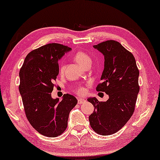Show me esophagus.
<instances>
[{
	"label": "esophagus",
	"mask_w": 160,
	"mask_h": 160,
	"mask_svg": "<svg viewBox=\"0 0 160 160\" xmlns=\"http://www.w3.org/2000/svg\"><path fill=\"white\" fill-rule=\"evenodd\" d=\"M86 100H85L84 98H78V103H79V104H82V103H84Z\"/></svg>",
	"instance_id": "1"
}]
</instances>
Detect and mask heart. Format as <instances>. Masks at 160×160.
Here are the masks:
<instances>
[{
    "mask_svg": "<svg viewBox=\"0 0 160 160\" xmlns=\"http://www.w3.org/2000/svg\"><path fill=\"white\" fill-rule=\"evenodd\" d=\"M73 59L77 62L78 65L82 66L83 68L86 67V66L88 65H90L91 61H92L90 56L82 51H78L76 53H74ZM63 65H61L59 67L60 73H62V72H63ZM77 92L78 94H84L85 92V89L84 88H82V87H80V88H78L77 89Z\"/></svg>",
    "mask_w": 160,
    "mask_h": 160,
    "instance_id": "obj_1",
    "label": "heart"
}]
</instances>
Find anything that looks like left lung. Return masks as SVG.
Segmentation results:
<instances>
[{"mask_svg":"<svg viewBox=\"0 0 160 160\" xmlns=\"http://www.w3.org/2000/svg\"><path fill=\"white\" fill-rule=\"evenodd\" d=\"M95 49L104 56V68L97 91L109 95V99L101 102L95 97L88 101L94 107L89 116L90 126L97 134L110 135L127 123L134 111L140 90L139 70L133 54L115 40H107Z\"/></svg>","mask_w":160,"mask_h":160,"instance_id":"obj_1","label":"left lung"}]
</instances>
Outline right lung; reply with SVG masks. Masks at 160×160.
I'll return each mask as SVG.
<instances>
[{"label": "right lung", "instance_id": "right-lung-1", "mask_svg": "<svg viewBox=\"0 0 160 160\" xmlns=\"http://www.w3.org/2000/svg\"><path fill=\"white\" fill-rule=\"evenodd\" d=\"M71 48L50 43L27 55L20 70L19 90L28 121L42 135L55 138L65 132L70 112L77 103L73 95L53 98V82L59 74L58 61Z\"/></svg>", "mask_w": 160, "mask_h": 160}]
</instances>
